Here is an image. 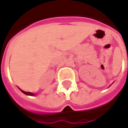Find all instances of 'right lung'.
I'll return each instance as SVG.
<instances>
[{
	"instance_id": "add662e5",
	"label": "right lung",
	"mask_w": 128,
	"mask_h": 128,
	"mask_svg": "<svg viewBox=\"0 0 128 128\" xmlns=\"http://www.w3.org/2000/svg\"><path fill=\"white\" fill-rule=\"evenodd\" d=\"M22 92H23L24 94H26V95H28V96H34V94L32 93H30V92H24V91L22 90H20Z\"/></svg>"
}]
</instances>
